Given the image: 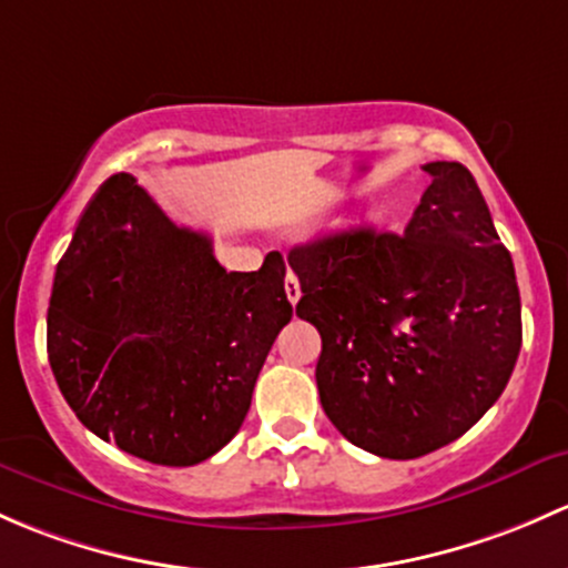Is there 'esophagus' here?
I'll use <instances>...</instances> for the list:
<instances>
[{
	"instance_id": "34e87169",
	"label": "esophagus",
	"mask_w": 568,
	"mask_h": 568,
	"mask_svg": "<svg viewBox=\"0 0 568 568\" xmlns=\"http://www.w3.org/2000/svg\"><path fill=\"white\" fill-rule=\"evenodd\" d=\"M284 292H286V301H290L292 306H295V303L301 301V282H297V276L292 271H286Z\"/></svg>"
}]
</instances>
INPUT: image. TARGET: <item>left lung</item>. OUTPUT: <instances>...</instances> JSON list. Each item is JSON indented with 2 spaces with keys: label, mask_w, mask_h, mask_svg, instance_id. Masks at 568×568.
I'll use <instances>...</instances> for the list:
<instances>
[{
  "label": "left lung",
  "mask_w": 568,
  "mask_h": 568,
  "mask_svg": "<svg viewBox=\"0 0 568 568\" xmlns=\"http://www.w3.org/2000/svg\"><path fill=\"white\" fill-rule=\"evenodd\" d=\"M405 235L372 226L295 245L297 317L323 336L317 388L353 446L415 459L465 435L498 402L523 347L506 245L476 180L432 161Z\"/></svg>",
  "instance_id": "obj_1"
}]
</instances>
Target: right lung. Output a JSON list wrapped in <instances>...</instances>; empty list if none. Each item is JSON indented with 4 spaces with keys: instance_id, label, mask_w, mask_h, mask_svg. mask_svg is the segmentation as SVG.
<instances>
[{
    "instance_id": "1",
    "label": "right lung",
    "mask_w": 568,
    "mask_h": 568,
    "mask_svg": "<svg viewBox=\"0 0 568 568\" xmlns=\"http://www.w3.org/2000/svg\"><path fill=\"white\" fill-rule=\"evenodd\" d=\"M286 267L226 273L133 174L101 185L54 273L49 364L75 418L153 465L213 457L243 426L256 377L292 320Z\"/></svg>"
}]
</instances>
